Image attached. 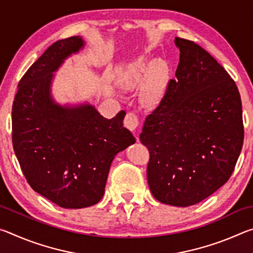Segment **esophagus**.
<instances>
[{
    "label": "esophagus",
    "instance_id": "obj_1",
    "mask_svg": "<svg viewBox=\"0 0 253 253\" xmlns=\"http://www.w3.org/2000/svg\"><path fill=\"white\" fill-rule=\"evenodd\" d=\"M124 125H125L127 129H129L130 131H132L136 135L137 128H138V126H139L138 116H137V115L134 113H127L125 116V119H124ZM136 138H138V137H136Z\"/></svg>",
    "mask_w": 253,
    "mask_h": 253
}]
</instances>
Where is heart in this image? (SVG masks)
<instances>
[{"instance_id":"1","label":"heart","mask_w":253,"mask_h":253,"mask_svg":"<svg viewBox=\"0 0 253 253\" xmlns=\"http://www.w3.org/2000/svg\"><path fill=\"white\" fill-rule=\"evenodd\" d=\"M169 67L162 60H148L144 57L128 63L119 77V84L124 88H136L142 84L143 97L149 105H157L164 96Z\"/></svg>"}]
</instances>
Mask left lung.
I'll return each instance as SVG.
<instances>
[{"instance_id":"8db88e82","label":"left lung","mask_w":253,"mask_h":253,"mask_svg":"<svg viewBox=\"0 0 253 253\" xmlns=\"http://www.w3.org/2000/svg\"><path fill=\"white\" fill-rule=\"evenodd\" d=\"M179 62L139 136L157 201L190 207L228 182L242 149V104L230 75L195 42L175 38Z\"/></svg>"}]
</instances>
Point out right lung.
<instances>
[{
  "label": "right lung",
  "instance_id": "right-lung-1",
  "mask_svg": "<svg viewBox=\"0 0 253 253\" xmlns=\"http://www.w3.org/2000/svg\"><path fill=\"white\" fill-rule=\"evenodd\" d=\"M84 45L80 37L54 42L25 72L12 107V143L37 193L65 209L99 202L111 162L134 144L124 110L111 119L90 104L61 106L51 96L53 72Z\"/></svg>",
  "mask_w": 253,
  "mask_h": 253
}]
</instances>
